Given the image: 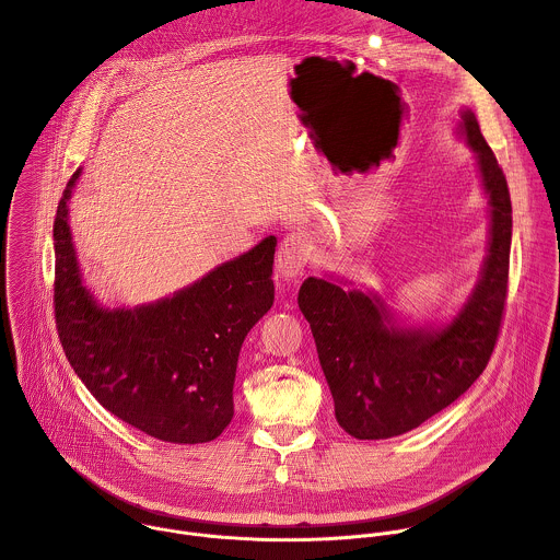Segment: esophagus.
Segmentation results:
<instances>
[{
    "label": "esophagus",
    "mask_w": 560,
    "mask_h": 560,
    "mask_svg": "<svg viewBox=\"0 0 560 560\" xmlns=\"http://www.w3.org/2000/svg\"><path fill=\"white\" fill-rule=\"evenodd\" d=\"M310 259V244L305 234L290 232L283 236V242L277 250V272L283 279H294L303 272Z\"/></svg>",
    "instance_id": "esophagus-1"
}]
</instances>
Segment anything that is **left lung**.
<instances>
[{"label":"left lung","mask_w":560,"mask_h":560,"mask_svg":"<svg viewBox=\"0 0 560 560\" xmlns=\"http://www.w3.org/2000/svg\"><path fill=\"white\" fill-rule=\"evenodd\" d=\"M458 132L476 154L490 203V246L469 299L443 328L401 326L374 292L307 277L299 307L335 398L339 425L354 439H389L419 428L483 374L508 299L512 201L505 175L469 108Z\"/></svg>","instance_id":"1"}]
</instances>
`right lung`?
I'll use <instances>...</instances> for the list:
<instances>
[{"label": "right lung", "instance_id": "add662e5", "mask_svg": "<svg viewBox=\"0 0 560 560\" xmlns=\"http://www.w3.org/2000/svg\"><path fill=\"white\" fill-rule=\"evenodd\" d=\"M57 206L55 318L66 359L89 392L128 425L168 443H208L234 415L238 350L272 307L277 236L203 279L137 307H104L79 272L68 201Z\"/></svg>", "mask_w": 560, "mask_h": 560}]
</instances>
